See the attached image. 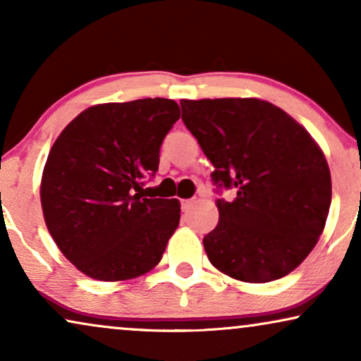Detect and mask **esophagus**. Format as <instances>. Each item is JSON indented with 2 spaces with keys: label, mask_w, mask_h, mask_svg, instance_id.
<instances>
[{
  "label": "esophagus",
  "mask_w": 361,
  "mask_h": 361,
  "mask_svg": "<svg viewBox=\"0 0 361 361\" xmlns=\"http://www.w3.org/2000/svg\"><path fill=\"white\" fill-rule=\"evenodd\" d=\"M195 204V200L194 199H189V200H182V210L184 212H187V210H190L192 209V205Z\"/></svg>",
  "instance_id": "esophagus-1"
}]
</instances>
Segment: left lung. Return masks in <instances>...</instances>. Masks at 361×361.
<instances>
[{"mask_svg": "<svg viewBox=\"0 0 361 361\" xmlns=\"http://www.w3.org/2000/svg\"><path fill=\"white\" fill-rule=\"evenodd\" d=\"M182 121L197 137L220 187L219 224L204 238L210 263L243 283L294 271L317 245L332 200L324 151L302 125L259 98L182 100Z\"/></svg>", "mask_w": 361, "mask_h": 361, "instance_id": "8db88e82", "label": "left lung"}]
</instances>
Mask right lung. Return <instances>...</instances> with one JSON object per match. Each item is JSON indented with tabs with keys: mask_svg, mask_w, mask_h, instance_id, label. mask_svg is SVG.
Returning <instances> with one entry per match:
<instances>
[{
	"mask_svg": "<svg viewBox=\"0 0 361 361\" xmlns=\"http://www.w3.org/2000/svg\"><path fill=\"white\" fill-rule=\"evenodd\" d=\"M180 108L167 98L102 103L68 123L41 180L47 230L88 278L126 281L159 263L180 220L177 199H146L145 179Z\"/></svg>",
	"mask_w": 361,
	"mask_h": 361,
	"instance_id": "obj_1",
	"label": "right lung"
}]
</instances>
